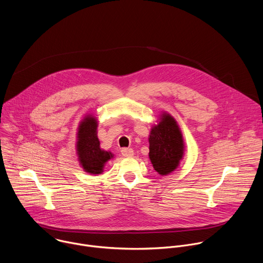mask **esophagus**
Returning a JSON list of instances; mask_svg holds the SVG:
<instances>
[{"mask_svg": "<svg viewBox=\"0 0 263 263\" xmlns=\"http://www.w3.org/2000/svg\"><path fill=\"white\" fill-rule=\"evenodd\" d=\"M121 153H122V155H123L124 157H126V158L133 157V155H134V152H133L132 148H122Z\"/></svg>", "mask_w": 263, "mask_h": 263, "instance_id": "obj_1", "label": "esophagus"}]
</instances>
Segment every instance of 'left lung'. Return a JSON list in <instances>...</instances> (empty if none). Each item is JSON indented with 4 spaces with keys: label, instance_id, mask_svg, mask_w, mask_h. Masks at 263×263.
Segmentation results:
<instances>
[{
    "label": "left lung",
    "instance_id": "obj_1",
    "mask_svg": "<svg viewBox=\"0 0 263 263\" xmlns=\"http://www.w3.org/2000/svg\"><path fill=\"white\" fill-rule=\"evenodd\" d=\"M148 142V156L159 174L168 175L179 166L184 153V142L178 124L172 116L167 112L161 115L159 123L152 128Z\"/></svg>",
    "mask_w": 263,
    "mask_h": 263
}]
</instances>
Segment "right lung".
<instances>
[{"label": "right lung", "mask_w": 263, "mask_h": 263, "mask_svg": "<svg viewBox=\"0 0 263 263\" xmlns=\"http://www.w3.org/2000/svg\"><path fill=\"white\" fill-rule=\"evenodd\" d=\"M97 120L92 115L86 116L78 128L77 154L83 169L90 174L103 172L105 163L114 158L110 152L100 148L97 137Z\"/></svg>", "instance_id": "right-lung-1"}]
</instances>
